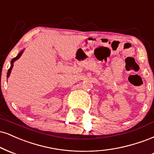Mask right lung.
<instances>
[{
  "label": "right lung",
  "instance_id": "1",
  "mask_svg": "<svg viewBox=\"0 0 154 154\" xmlns=\"http://www.w3.org/2000/svg\"><path fill=\"white\" fill-rule=\"evenodd\" d=\"M23 50H22V51H21L19 53V55H18L17 56H16V57H14V58H13L12 60H11V67H10V68H9L8 69V73H7V77H9V75H10V74H11V70H12V68H13V66H14V63L15 62V61L16 60H18L19 58L20 57H21V55H22V53H23Z\"/></svg>",
  "mask_w": 154,
  "mask_h": 154
}]
</instances>
